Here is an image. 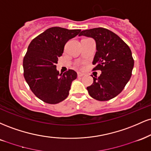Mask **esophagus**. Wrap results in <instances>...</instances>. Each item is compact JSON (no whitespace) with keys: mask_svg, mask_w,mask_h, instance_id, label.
Listing matches in <instances>:
<instances>
[{"mask_svg":"<svg viewBox=\"0 0 151 151\" xmlns=\"http://www.w3.org/2000/svg\"><path fill=\"white\" fill-rule=\"evenodd\" d=\"M84 75V74L83 73H81V72H78V73H77V77H83Z\"/></svg>","mask_w":151,"mask_h":151,"instance_id":"1","label":"esophagus"}]
</instances>
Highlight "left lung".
Wrapping results in <instances>:
<instances>
[{
	"label": "left lung",
	"instance_id": "8db88e82",
	"mask_svg": "<svg viewBox=\"0 0 151 151\" xmlns=\"http://www.w3.org/2000/svg\"><path fill=\"white\" fill-rule=\"evenodd\" d=\"M79 35L95 40L93 70L101 71L98 78L92 76L93 83L86 88L88 92L98 101H109L123 91L131 77L134 60L131 49L116 34L103 27L83 30Z\"/></svg>",
	"mask_w": 151,
	"mask_h": 151
}]
</instances>
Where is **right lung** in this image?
Masks as SVG:
<instances>
[{"label": "right lung", "instance_id": "add662e5", "mask_svg": "<svg viewBox=\"0 0 151 151\" xmlns=\"http://www.w3.org/2000/svg\"><path fill=\"white\" fill-rule=\"evenodd\" d=\"M80 31L50 27L29 45L23 59L24 77L31 91L42 101L55 104L68 96L71 84L77 79V74L72 70L60 74L56 64L66 42Z\"/></svg>", "mask_w": 151, "mask_h": 151}]
</instances>
